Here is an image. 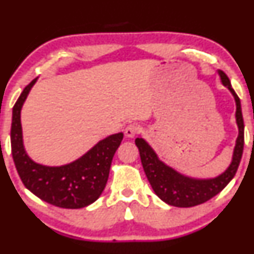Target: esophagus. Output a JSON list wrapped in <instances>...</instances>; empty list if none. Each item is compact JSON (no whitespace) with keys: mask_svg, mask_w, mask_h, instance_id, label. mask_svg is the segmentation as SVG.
<instances>
[{"mask_svg":"<svg viewBox=\"0 0 254 254\" xmlns=\"http://www.w3.org/2000/svg\"><path fill=\"white\" fill-rule=\"evenodd\" d=\"M140 131V127L137 126V124H128L126 128V136L127 137H133L135 136V134H137V132Z\"/></svg>","mask_w":254,"mask_h":254,"instance_id":"obj_1","label":"esophagus"}]
</instances>
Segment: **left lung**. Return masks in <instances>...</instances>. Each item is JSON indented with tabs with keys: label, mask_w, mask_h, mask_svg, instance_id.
<instances>
[{
	"label": "left lung",
	"mask_w": 254,
	"mask_h": 254,
	"mask_svg": "<svg viewBox=\"0 0 254 254\" xmlns=\"http://www.w3.org/2000/svg\"><path fill=\"white\" fill-rule=\"evenodd\" d=\"M218 75L221 77L222 84L229 88L232 95L234 96L236 104L235 119L239 127V135L235 142L232 162L224 173L209 179L187 177L163 163L142 137L135 139V145L139 149L141 162L149 183L159 198L168 205L176 207H192L205 203L226 187V185L233 179L239 168L244 145V123L241 102L234 89L232 88L231 81L225 72L218 70Z\"/></svg>",
	"instance_id": "left-lung-1"
}]
</instances>
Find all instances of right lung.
Here are the masks:
<instances>
[{
    "mask_svg": "<svg viewBox=\"0 0 254 254\" xmlns=\"http://www.w3.org/2000/svg\"><path fill=\"white\" fill-rule=\"evenodd\" d=\"M36 81L34 78L23 89L12 112L11 148L15 168L25 188L47 203L71 209L91 205L104 190L112 159L121 144L123 133L101 140L84 156L67 165L49 167L34 162L23 145L21 110Z\"/></svg>",
    "mask_w": 254,
    "mask_h": 254,
    "instance_id": "add662e5",
    "label": "right lung"
}]
</instances>
